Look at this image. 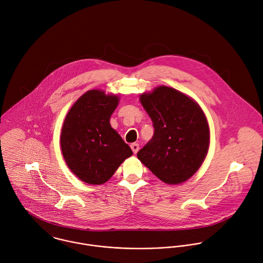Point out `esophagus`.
<instances>
[{"instance_id": "34e87169", "label": "esophagus", "mask_w": 263, "mask_h": 263, "mask_svg": "<svg viewBox=\"0 0 263 263\" xmlns=\"http://www.w3.org/2000/svg\"><path fill=\"white\" fill-rule=\"evenodd\" d=\"M131 149L134 154H137V152L139 151V145L137 143H132L131 144Z\"/></svg>"}]
</instances>
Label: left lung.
<instances>
[{
	"instance_id": "left-lung-1",
	"label": "left lung",
	"mask_w": 263,
	"mask_h": 263,
	"mask_svg": "<svg viewBox=\"0 0 263 263\" xmlns=\"http://www.w3.org/2000/svg\"><path fill=\"white\" fill-rule=\"evenodd\" d=\"M140 102L155 131L137 158L165 183L186 181L201 167L209 148L203 110L191 97L166 86L141 94Z\"/></svg>"
}]
</instances>
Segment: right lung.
<instances>
[{
	"instance_id": "1",
	"label": "right lung",
	"mask_w": 263,
	"mask_h": 263,
	"mask_svg": "<svg viewBox=\"0 0 263 263\" xmlns=\"http://www.w3.org/2000/svg\"><path fill=\"white\" fill-rule=\"evenodd\" d=\"M118 104L117 95L90 90L66 115L60 137L62 155L70 171L86 183L106 182L133 155L109 124Z\"/></svg>"
}]
</instances>
